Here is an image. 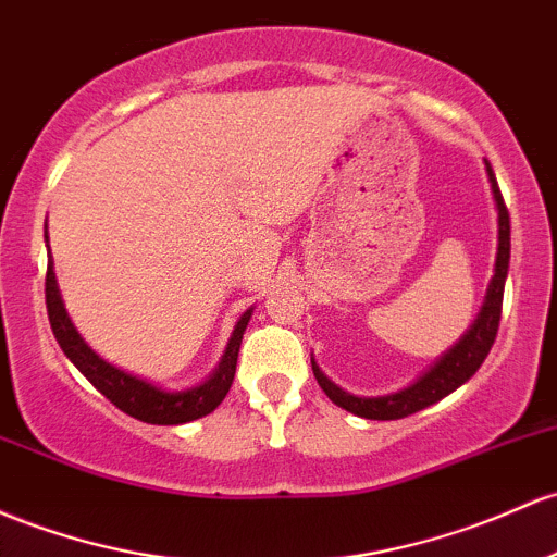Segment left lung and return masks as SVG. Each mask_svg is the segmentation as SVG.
Here are the masks:
<instances>
[{
	"instance_id": "obj_1",
	"label": "left lung",
	"mask_w": 557,
	"mask_h": 557,
	"mask_svg": "<svg viewBox=\"0 0 557 557\" xmlns=\"http://www.w3.org/2000/svg\"><path fill=\"white\" fill-rule=\"evenodd\" d=\"M488 182H492L494 200H497L499 211V248H497V264H494V277L488 285L484 309H481L479 320L473 322V327L468 330L466 338L460 341L449 354H444L442 362L436 364L431 372H425L414 386H409L399 394L391 396H375V399H362V396H354L341 391L335 383H330L322 370L317 368L314 359H311V370H314L317 383L325 391L327 399L335 401L338 407H344L346 412L359 414V418L368 420H399L407 414L420 412V409L436 405L444 396L451 394L455 388H460L468 377L475 375V370L484 364L486 354L492 351L494 338H497L499 330V317H503V293H505V277H507V264H510V213L499 193L497 180H494V171L486 163Z\"/></svg>"
}]
</instances>
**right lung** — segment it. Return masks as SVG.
Segmentation results:
<instances>
[{
    "label": "right lung",
    "instance_id": "right-lung-1",
    "mask_svg": "<svg viewBox=\"0 0 557 557\" xmlns=\"http://www.w3.org/2000/svg\"><path fill=\"white\" fill-rule=\"evenodd\" d=\"M45 298H47V314H50V325L54 338H58L60 348H63L65 357L82 370V375L100 391L106 399L113 401L121 412L132 414V418L143 420V423L152 425H180L189 423V420H198L203 414H209L224 401L227 391L232 386V377H235V364H237V351H240L243 330H246L250 311L240 317L235 333H232L227 354H224L222 364L213 372L209 381L198 388L189 391H161L150 383L139 381V377L129 375V372L113 368L106 359L97 357L91 348L84 344L82 335L76 333L73 322L69 320V311H65L63 301H60L58 283H54V269L52 259H47V277H45Z\"/></svg>",
    "mask_w": 557,
    "mask_h": 557
}]
</instances>
